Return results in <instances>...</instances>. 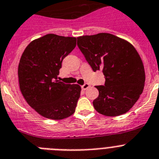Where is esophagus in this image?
<instances>
[{"instance_id":"obj_1","label":"esophagus","mask_w":159,"mask_h":159,"mask_svg":"<svg viewBox=\"0 0 159 159\" xmlns=\"http://www.w3.org/2000/svg\"><path fill=\"white\" fill-rule=\"evenodd\" d=\"M89 87V84H87V83H85V84H84L83 85H81V89H83V90L87 89Z\"/></svg>"}]
</instances>
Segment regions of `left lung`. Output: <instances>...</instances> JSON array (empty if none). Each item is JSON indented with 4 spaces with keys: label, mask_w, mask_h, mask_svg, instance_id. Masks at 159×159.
Wrapping results in <instances>:
<instances>
[{
    "label": "left lung",
    "mask_w": 159,
    "mask_h": 159,
    "mask_svg": "<svg viewBox=\"0 0 159 159\" xmlns=\"http://www.w3.org/2000/svg\"><path fill=\"white\" fill-rule=\"evenodd\" d=\"M78 46L93 71L102 70L105 85H98L95 110L117 117L128 112L145 85L144 66L139 53L126 40L107 33L77 38Z\"/></svg>",
    "instance_id": "left-lung-1"
}]
</instances>
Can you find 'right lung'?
Segmentation results:
<instances>
[{"label":"right lung","instance_id":"obj_1","mask_svg":"<svg viewBox=\"0 0 159 159\" xmlns=\"http://www.w3.org/2000/svg\"><path fill=\"white\" fill-rule=\"evenodd\" d=\"M77 38L53 34L32 41L18 65L20 89L32 108L44 118L61 120L75 112L81 88L57 80L61 62Z\"/></svg>","mask_w":159,"mask_h":159}]
</instances>
